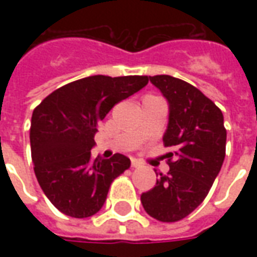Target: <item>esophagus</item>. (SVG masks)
Instances as JSON below:
<instances>
[{
	"label": "esophagus",
	"instance_id": "obj_1",
	"mask_svg": "<svg viewBox=\"0 0 257 257\" xmlns=\"http://www.w3.org/2000/svg\"><path fill=\"white\" fill-rule=\"evenodd\" d=\"M131 164H132V168L142 167V162H140L139 160H136V158H132V160H131Z\"/></svg>",
	"mask_w": 257,
	"mask_h": 257
}]
</instances>
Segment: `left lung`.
<instances>
[{
	"label": "left lung",
	"instance_id": "8db88e82",
	"mask_svg": "<svg viewBox=\"0 0 257 257\" xmlns=\"http://www.w3.org/2000/svg\"><path fill=\"white\" fill-rule=\"evenodd\" d=\"M150 81L169 103L164 146L169 172L160 173L156 186L142 194L145 210L157 220L184 219L209 193L226 156L223 114L209 97L183 79L154 75Z\"/></svg>",
	"mask_w": 257,
	"mask_h": 257
}]
</instances>
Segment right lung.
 Here are the masks:
<instances>
[{"mask_svg":"<svg viewBox=\"0 0 257 257\" xmlns=\"http://www.w3.org/2000/svg\"><path fill=\"white\" fill-rule=\"evenodd\" d=\"M147 82V75H92L53 90L34 108L30 126L34 173L62 213L75 219L95 215L112 180L131 167L122 154L92 158L90 149L101 119Z\"/></svg>","mask_w":257,"mask_h":257,"instance_id":"obj_1","label":"right lung"}]
</instances>
